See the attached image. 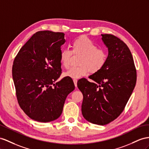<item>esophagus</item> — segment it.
<instances>
[{"mask_svg":"<svg viewBox=\"0 0 149 149\" xmlns=\"http://www.w3.org/2000/svg\"><path fill=\"white\" fill-rule=\"evenodd\" d=\"M74 84H75V87H77V79H74Z\"/></svg>","mask_w":149,"mask_h":149,"instance_id":"obj_1","label":"esophagus"}]
</instances>
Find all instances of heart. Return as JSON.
Returning <instances> with one entry per match:
<instances>
[{
    "instance_id": "b5f03b06",
    "label": "heart",
    "mask_w": 149,
    "mask_h": 149,
    "mask_svg": "<svg viewBox=\"0 0 149 149\" xmlns=\"http://www.w3.org/2000/svg\"><path fill=\"white\" fill-rule=\"evenodd\" d=\"M72 52L65 49L60 53V62L65 68L70 66L73 54L81 55L79 64L80 66L72 67L65 73V75L72 79H78L86 75L90 72L94 74L104 67L108 58L107 52L104 49L97 48V45L86 36L76 38L72 43Z\"/></svg>"
}]
</instances>
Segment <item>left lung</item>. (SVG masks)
<instances>
[{"label":"left lung","instance_id":"obj_1","mask_svg":"<svg viewBox=\"0 0 149 149\" xmlns=\"http://www.w3.org/2000/svg\"><path fill=\"white\" fill-rule=\"evenodd\" d=\"M108 48L107 61L101 69L81 79L77 87L83 94L82 113L91 123L104 125L119 116L130 97L136 81V70L128 46L113 35H101Z\"/></svg>","mask_w":149,"mask_h":149}]
</instances>
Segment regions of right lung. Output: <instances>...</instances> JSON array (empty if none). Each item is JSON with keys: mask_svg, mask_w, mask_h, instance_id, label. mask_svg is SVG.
<instances>
[{"mask_svg": "<svg viewBox=\"0 0 149 149\" xmlns=\"http://www.w3.org/2000/svg\"><path fill=\"white\" fill-rule=\"evenodd\" d=\"M65 34L38 31L15 57L13 78L19 105L31 119L52 121L59 118L75 86L70 77L55 82L61 73V46Z\"/></svg>", "mask_w": 149, "mask_h": 149, "instance_id": "obj_1", "label": "right lung"}]
</instances>
